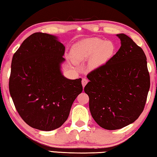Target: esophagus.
I'll list each match as a JSON object with an SVG mask.
<instances>
[{
    "label": "esophagus",
    "mask_w": 157,
    "mask_h": 157,
    "mask_svg": "<svg viewBox=\"0 0 157 157\" xmlns=\"http://www.w3.org/2000/svg\"><path fill=\"white\" fill-rule=\"evenodd\" d=\"M88 83V79H86L85 78H83L82 80V85L83 87H85V86Z\"/></svg>",
    "instance_id": "esophagus-1"
}]
</instances>
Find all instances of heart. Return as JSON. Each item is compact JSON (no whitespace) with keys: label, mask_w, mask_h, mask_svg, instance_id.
I'll return each instance as SVG.
<instances>
[{"label":"heart","mask_w":157,"mask_h":157,"mask_svg":"<svg viewBox=\"0 0 157 157\" xmlns=\"http://www.w3.org/2000/svg\"><path fill=\"white\" fill-rule=\"evenodd\" d=\"M116 51V45L112 41L92 38L83 39L76 44L71 53L75 62H84L89 60V67L94 70L108 62L115 54Z\"/></svg>","instance_id":"b5f03b06"}]
</instances>
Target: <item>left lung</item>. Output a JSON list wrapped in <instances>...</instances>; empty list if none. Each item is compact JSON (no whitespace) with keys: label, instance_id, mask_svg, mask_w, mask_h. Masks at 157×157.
Wrapping results in <instances>:
<instances>
[{"label":"left lung","instance_id":"obj_1","mask_svg":"<svg viewBox=\"0 0 157 157\" xmlns=\"http://www.w3.org/2000/svg\"><path fill=\"white\" fill-rule=\"evenodd\" d=\"M121 46L117 53L86 77L85 92L97 123L106 130H118L132 123L143 111L150 77L142 48L124 34L116 35Z\"/></svg>","mask_w":157,"mask_h":157}]
</instances>
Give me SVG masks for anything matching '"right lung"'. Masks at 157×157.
Returning <instances> with one entry per match:
<instances>
[{"label":"right lung","instance_id":"obj_1","mask_svg":"<svg viewBox=\"0 0 157 157\" xmlns=\"http://www.w3.org/2000/svg\"><path fill=\"white\" fill-rule=\"evenodd\" d=\"M64 53V45L56 36L36 32L13 55L9 91L19 115L35 129L60 128L82 92L81 78L69 79L63 75Z\"/></svg>","mask_w":157,"mask_h":157}]
</instances>
